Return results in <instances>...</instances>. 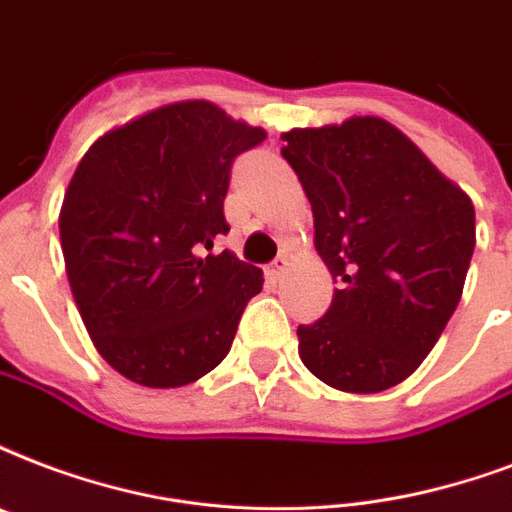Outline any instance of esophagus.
<instances>
[{
	"label": "esophagus",
	"mask_w": 512,
	"mask_h": 512,
	"mask_svg": "<svg viewBox=\"0 0 512 512\" xmlns=\"http://www.w3.org/2000/svg\"><path fill=\"white\" fill-rule=\"evenodd\" d=\"M287 265H290V260L287 257H276L271 265H268V273H271L273 279H279V276H284V271H287Z\"/></svg>",
	"instance_id": "34e87169"
}]
</instances>
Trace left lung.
<instances>
[{
	"instance_id": "left-lung-1",
	"label": "left lung",
	"mask_w": 512,
	"mask_h": 512,
	"mask_svg": "<svg viewBox=\"0 0 512 512\" xmlns=\"http://www.w3.org/2000/svg\"><path fill=\"white\" fill-rule=\"evenodd\" d=\"M287 158L314 212V244L338 290L298 327L300 360L333 389L370 395L419 368L459 306L475 209L381 117L292 128Z\"/></svg>"
}]
</instances>
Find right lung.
<instances>
[{"mask_svg": "<svg viewBox=\"0 0 512 512\" xmlns=\"http://www.w3.org/2000/svg\"><path fill=\"white\" fill-rule=\"evenodd\" d=\"M265 139L212 101H177L99 136L58 217L66 276L112 368L174 389L225 360L263 271L233 252L222 201L236 155Z\"/></svg>", "mask_w": 512, "mask_h": 512, "instance_id": "right-lung-1", "label": "right lung"}]
</instances>
